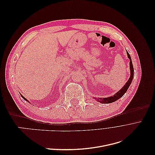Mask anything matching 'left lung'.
Masks as SVG:
<instances>
[{
    "instance_id": "8db88e82",
    "label": "left lung",
    "mask_w": 155,
    "mask_h": 155,
    "mask_svg": "<svg viewBox=\"0 0 155 155\" xmlns=\"http://www.w3.org/2000/svg\"><path fill=\"white\" fill-rule=\"evenodd\" d=\"M127 57L130 60V76L129 79H128V81H127V83L125 84V85L122 87V88H121L120 90L116 93L113 96H110V97H105V98H101V97H94V99H96V100L97 101H99L101 104H110V103H112L114 101H116V100H118V99H120V97H122L124 94L127 91V89L129 88L131 82L133 81V79L134 77V68H133V63H132V60H131L130 56L129 55V54L127 51Z\"/></svg>"
}]
</instances>
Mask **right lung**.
I'll return each mask as SVG.
<instances>
[{"instance_id": "add662e5", "label": "right lung", "mask_w": 155, "mask_h": 155, "mask_svg": "<svg viewBox=\"0 0 155 155\" xmlns=\"http://www.w3.org/2000/svg\"><path fill=\"white\" fill-rule=\"evenodd\" d=\"M21 97H22V98H23V99H24V100H25V101H28V102H29V101H28V100H27V99H26V98H25V97H24V96H22V95H21Z\"/></svg>"}]
</instances>
